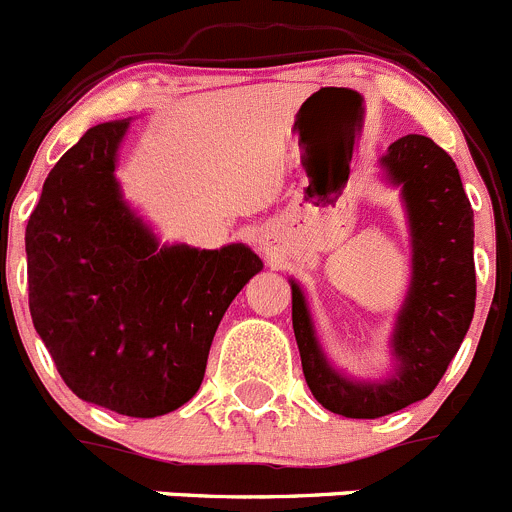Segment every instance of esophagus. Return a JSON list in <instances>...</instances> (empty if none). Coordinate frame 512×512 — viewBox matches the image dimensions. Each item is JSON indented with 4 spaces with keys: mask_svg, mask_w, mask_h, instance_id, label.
Segmentation results:
<instances>
[{
    "mask_svg": "<svg viewBox=\"0 0 512 512\" xmlns=\"http://www.w3.org/2000/svg\"><path fill=\"white\" fill-rule=\"evenodd\" d=\"M258 244H261V249L266 251V254L273 249V239H271V236H261V239H258Z\"/></svg>",
    "mask_w": 512,
    "mask_h": 512,
    "instance_id": "34e87169",
    "label": "esophagus"
}]
</instances>
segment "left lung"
<instances>
[{
  "label": "left lung",
  "instance_id": "1",
  "mask_svg": "<svg viewBox=\"0 0 512 512\" xmlns=\"http://www.w3.org/2000/svg\"><path fill=\"white\" fill-rule=\"evenodd\" d=\"M401 186L411 226L413 273L393 328L396 373L386 381H351L323 356L311 313L291 281L293 333L313 398L346 418H381L433 393L458 353L475 311L473 209L455 161L421 134L401 136L381 159Z\"/></svg>",
  "mask_w": 512,
  "mask_h": 512
}]
</instances>
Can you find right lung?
<instances>
[{
	"instance_id": "right-lung-1",
	"label": "right lung",
	"mask_w": 512,
	"mask_h": 512,
	"mask_svg": "<svg viewBox=\"0 0 512 512\" xmlns=\"http://www.w3.org/2000/svg\"><path fill=\"white\" fill-rule=\"evenodd\" d=\"M106 121L57 161L27 224L29 311L59 376L82 401L156 418L194 398L236 293L263 268L249 246H159L121 199Z\"/></svg>"
}]
</instances>
